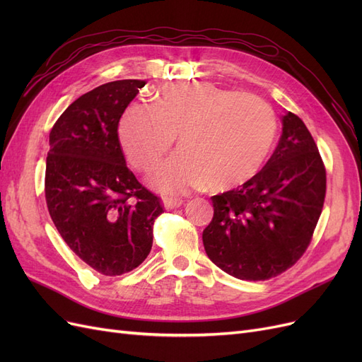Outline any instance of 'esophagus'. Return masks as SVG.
Here are the masks:
<instances>
[{
	"instance_id": "34e87169",
	"label": "esophagus",
	"mask_w": 362,
	"mask_h": 362,
	"mask_svg": "<svg viewBox=\"0 0 362 362\" xmlns=\"http://www.w3.org/2000/svg\"><path fill=\"white\" fill-rule=\"evenodd\" d=\"M181 205H182V201L180 199H172V198L163 199V206L166 208V210H173V208H178Z\"/></svg>"
}]
</instances>
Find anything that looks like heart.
<instances>
[{
	"instance_id": "obj_1",
	"label": "heart",
	"mask_w": 362,
	"mask_h": 362,
	"mask_svg": "<svg viewBox=\"0 0 362 362\" xmlns=\"http://www.w3.org/2000/svg\"><path fill=\"white\" fill-rule=\"evenodd\" d=\"M270 105L250 93L208 81L161 86L152 105L131 103L117 134L128 161L154 172L178 134L181 151L160 172L158 185L180 194L210 185L228 190L243 185L264 166L276 139Z\"/></svg>"
}]
</instances>
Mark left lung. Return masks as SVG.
<instances>
[{"label":"left lung","instance_id":"8db88e82","mask_svg":"<svg viewBox=\"0 0 362 362\" xmlns=\"http://www.w3.org/2000/svg\"><path fill=\"white\" fill-rule=\"evenodd\" d=\"M282 134L255 178L211 198L202 234L208 258L237 279L266 281L308 247L326 193V170L302 119L287 112Z\"/></svg>","mask_w":362,"mask_h":362}]
</instances>
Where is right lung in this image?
Returning a JSON list of instances; mask_svg holds the SVG:
<instances>
[{"instance_id":"1","label":"right lung","mask_w":362,"mask_h":362,"mask_svg":"<svg viewBox=\"0 0 362 362\" xmlns=\"http://www.w3.org/2000/svg\"><path fill=\"white\" fill-rule=\"evenodd\" d=\"M145 86L119 80L75 100L54 124L45 172L48 211L66 245L107 276L140 266L152 247L160 198L127 168L117 127Z\"/></svg>"}]
</instances>
